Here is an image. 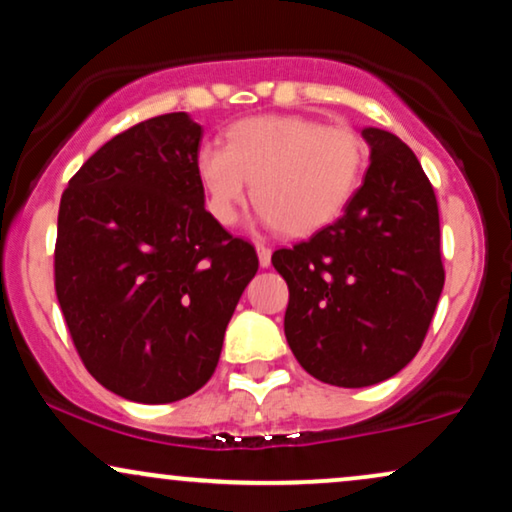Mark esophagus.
I'll return each mask as SVG.
<instances>
[{
	"instance_id": "obj_1",
	"label": "esophagus",
	"mask_w": 512,
	"mask_h": 512,
	"mask_svg": "<svg viewBox=\"0 0 512 512\" xmlns=\"http://www.w3.org/2000/svg\"><path fill=\"white\" fill-rule=\"evenodd\" d=\"M255 250H257V260H260V267L267 269L269 264H272V248L264 243H257Z\"/></svg>"
}]
</instances>
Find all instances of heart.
<instances>
[{
    "mask_svg": "<svg viewBox=\"0 0 512 512\" xmlns=\"http://www.w3.org/2000/svg\"><path fill=\"white\" fill-rule=\"evenodd\" d=\"M367 145L350 126H322L295 114L248 116L229 126L226 147L205 143L195 174L205 207L231 226L250 193L257 221L288 236H310L343 214L365 174Z\"/></svg>",
    "mask_w": 512,
    "mask_h": 512,
    "instance_id": "heart-1",
    "label": "heart"
}]
</instances>
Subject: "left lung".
I'll list each match as a JSON object with an SVG mask.
<instances>
[{
	"label": "left lung",
	"instance_id": "8db88e82",
	"mask_svg": "<svg viewBox=\"0 0 512 512\" xmlns=\"http://www.w3.org/2000/svg\"><path fill=\"white\" fill-rule=\"evenodd\" d=\"M369 169L350 205L315 236L276 250L288 283L283 331L305 372L362 389L420 350L443 291L439 207L422 164L398 135L362 128Z\"/></svg>",
	"mask_w": 512,
	"mask_h": 512
}]
</instances>
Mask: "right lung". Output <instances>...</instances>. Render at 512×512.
Instances as JSON below:
<instances>
[{
	"label": "right lung",
	"mask_w": 512,
	"mask_h": 512,
	"mask_svg": "<svg viewBox=\"0 0 512 512\" xmlns=\"http://www.w3.org/2000/svg\"><path fill=\"white\" fill-rule=\"evenodd\" d=\"M200 140L186 112L147 119L102 145L61 195V312L92 377L135 403H174L207 384L260 267L205 209Z\"/></svg>",
	"instance_id": "1"
}]
</instances>
